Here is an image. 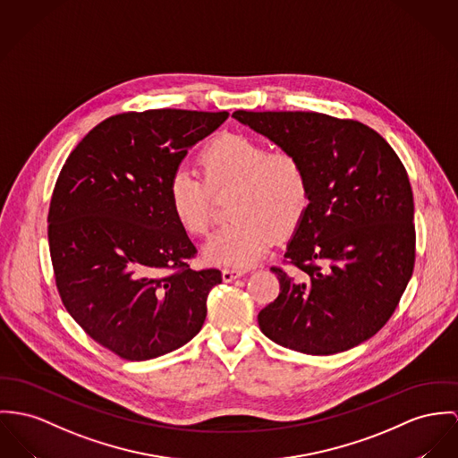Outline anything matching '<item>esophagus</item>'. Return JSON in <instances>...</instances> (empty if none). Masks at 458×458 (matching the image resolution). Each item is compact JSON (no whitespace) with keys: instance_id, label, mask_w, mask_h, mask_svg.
<instances>
[{"instance_id":"obj_1","label":"esophagus","mask_w":458,"mask_h":458,"mask_svg":"<svg viewBox=\"0 0 458 458\" xmlns=\"http://www.w3.org/2000/svg\"><path fill=\"white\" fill-rule=\"evenodd\" d=\"M246 272L244 270H237V268H225L223 270V281L225 282H232L235 281V279H239V277H242Z\"/></svg>"}]
</instances>
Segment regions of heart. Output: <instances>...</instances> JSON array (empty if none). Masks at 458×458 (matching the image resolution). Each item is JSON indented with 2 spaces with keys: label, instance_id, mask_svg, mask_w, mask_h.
I'll return each mask as SVG.
<instances>
[{
  "label": "heart",
  "instance_id": "obj_1",
  "mask_svg": "<svg viewBox=\"0 0 458 458\" xmlns=\"http://www.w3.org/2000/svg\"><path fill=\"white\" fill-rule=\"evenodd\" d=\"M199 174L179 167L167 182V199L179 226L204 235L211 225L212 195L232 191L228 225L204 247L209 261L250 267L274 246L277 233L298 228L310 208L312 177L294 151H270L244 134H223L199 155Z\"/></svg>",
  "mask_w": 458,
  "mask_h": 458
}]
</instances>
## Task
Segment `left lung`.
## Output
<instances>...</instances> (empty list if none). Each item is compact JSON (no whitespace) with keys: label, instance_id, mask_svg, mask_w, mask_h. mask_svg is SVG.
<instances>
[{"label":"left lung","instance_id":"obj_1","mask_svg":"<svg viewBox=\"0 0 458 458\" xmlns=\"http://www.w3.org/2000/svg\"><path fill=\"white\" fill-rule=\"evenodd\" d=\"M282 149L298 153L312 177L310 208L284 261L281 284L259 329L310 355L349 351L394 314L415 267L413 191L395 151L368 125L314 111L232 114Z\"/></svg>","mask_w":458,"mask_h":458}]
</instances>
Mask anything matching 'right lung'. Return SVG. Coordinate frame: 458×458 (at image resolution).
I'll list each match as a JSON object with an SVG mask.
<instances>
[{"mask_svg": "<svg viewBox=\"0 0 458 458\" xmlns=\"http://www.w3.org/2000/svg\"><path fill=\"white\" fill-rule=\"evenodd\" d=\"M226 111L148 109L106 118L71 151L48 209L55 285L81 329L122 359L188 344L221 272L191 270L197 249L169 206L167 182L188 148Z\"/></svg>", "mask_w": 458, "mask_h": 458, "instance_id": "right-lung-1", "label": "right lung"}]
</instances>
